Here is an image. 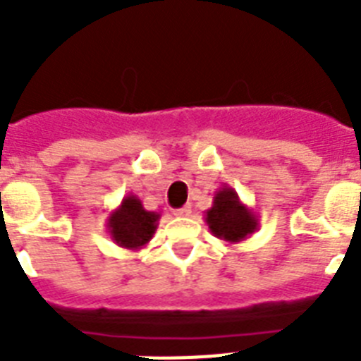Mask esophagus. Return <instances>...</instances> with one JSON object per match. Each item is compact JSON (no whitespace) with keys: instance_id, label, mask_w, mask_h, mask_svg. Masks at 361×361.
<instances>
[{"instance_id":"1","label":"esophagus","mask_w":361,"mask_h":361,"mask_svg":"<svg viewBox=\"0 0 361 361\" xmlns=\"http://www.w3.org/2000/svg\"><path fill=\"white\" fill-rule=\"evenodd\" d=\"M175 216H178V219H186V216L191 215V208L190 206H183V208H177L173 212Z\"/></svg>"}]
</instances>
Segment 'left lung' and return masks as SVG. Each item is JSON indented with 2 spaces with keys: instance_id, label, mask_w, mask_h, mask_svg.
<instances>
[{
  "instance_id": "1",
  "label": "left lung",
  "mask_w": 361,
  "mask_h": 361,
  "mask_svg": "<svg viewBox=\"0 0 361 361\" xmlns=\"http://www.w3.org/2000/svg\"><path fill=\"white\" fill-rule=\"evenodd\" d=\"M204 220L213 237L228 244H238L258 229L257 213L247 208L228 184L215 191L212 208L204 212Z\"/></svg>"
}]
</instances>
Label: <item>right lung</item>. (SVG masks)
I'll list each match as a JSON object with an SVG mask.
<instances>
[{
    "label": "right lung",
    "mask_w": 361,
    "mask_h": 361,
    "mask_svg": "<svg viewBox=\"0 0 361 361\" xmlns=\"http://www.w3.org/2000/svg\"><path fill=\"white\" fill-rule=\"evenodd\" d=\"M159 219V213L145 209L141 199L130 193L114 212H110L106 219L108 235L119 247L137 251L152 240L157 231Z\"/></svg>",
    "instance_id": "obj_1"
}]
</instances>
